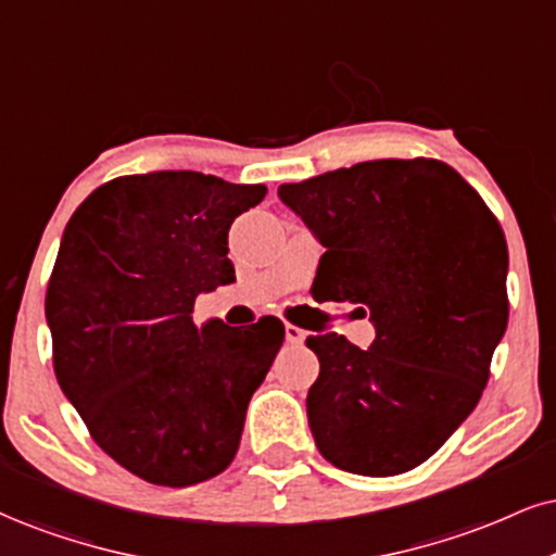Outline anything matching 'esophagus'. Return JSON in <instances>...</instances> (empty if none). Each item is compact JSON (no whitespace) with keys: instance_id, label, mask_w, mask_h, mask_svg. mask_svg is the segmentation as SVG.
Here are the masks:
<instances>
[{"instance_id":"obj_1","label":"esophagus","mask_w":556,"mask_h":556,"mask_svg":"<svg viewBox=\"0 0 556 556\" xmlns=\"http://www.w3.org/2000/svg\"><path fill=\"white\" fill-rule=\"evenodd\" d=\"M286 340H289L291 345H301V342L306 340V332L296 325H286Z\"/></svg>"}]
</instances>
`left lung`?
I'll use <instances>...</instances> for the list:
<instances>
[{
  "label": "left lung",
  "instance_id": "obj_1",
  "mask_svg": "<svg viewBox=\"0 0 556 556\" xmlns=\"http://www.w3.org/2000/svg\"><path fill=\"white\" fill-rule=\"evenodd\" d=\"M278 195L325 247L314 299L361 304L376 327L368 351L338 332L306 338L319 454L363 477L420 467L477 407L508 327L497 218L454 167L425 156L361 162Z\"/></svg>",
  "mask_w": 556,
  "mask_h": 556
}]
</instances>
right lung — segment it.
I'll return each mask as SVG.
<instances>
[{"label":"right lung","mask_w":556,"mask_h":556,"mask_svg":"<svg viewBox=\"0 0 556 556\" xmlns=\"http://www.w3.org/2000/svg\"><path fill=\"white\" fill-rule=\"evenodd\" d=\"M265 185L190 173L100 185L68 218L46 291L53 371L94 443L164 488L222 475L247 404L283 345V321L208 319L198 293L235 280L229 226Z\"/></svg>","instance_id":"add662e5"}]
</instances>
